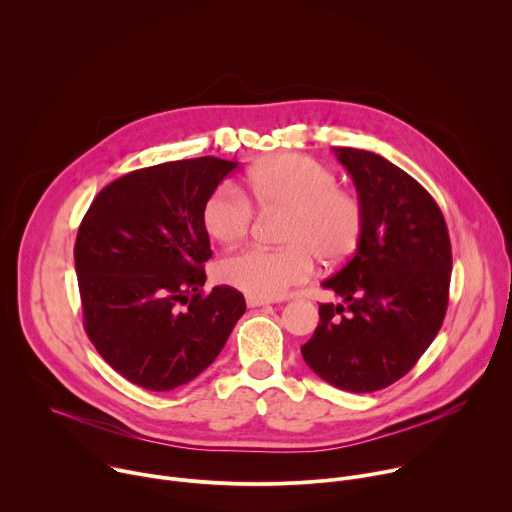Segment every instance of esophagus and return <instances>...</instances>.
Segmentation results:
<instances>
[{
	"label": "esophagus",
	"mask_w": 512,
	"mask_h": 512,
	"mask_svg": "<svg viewBox=\"0 0 512 512\" xmlns=\"http://www.w3.org/2000/svg\"><path fill=\"white\" fill-rule=\"evenodd\" d=\"M245 302H247V306H249V308H259V306L269 304L267 300H261V298H255V296H247V298H245Z\"/></svg>",
	"instance_id": "obj_1"
}]
</instances>
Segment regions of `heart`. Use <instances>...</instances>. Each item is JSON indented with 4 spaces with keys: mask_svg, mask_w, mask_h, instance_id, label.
Segmentation results:
<instances>
[{
    "mask_svg": "<svg viewBox=\"0 0 512 512\" xmlns=\"http://www.w3.org/2000/svg\"><path fill=\"white\" fill-rule=\"evenodd\" d=\"M251 198L261 208H285L283 247H247L223 257L216 277L261 300L283 294L314 273L316 257L326 265L346 261L364 229L360 198L338 186L332 168L302 156L281 154L257 164L247 176ZM253 204L231 182L216 186L202 206L206 235L221 243L241 241L253 223Z\"/></svg>",
    "mask_w": 512,
    "mask_h": 512,
    "instance_id": "1",
    "label": "heart"
}]
</instances>
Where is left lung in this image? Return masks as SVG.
I'll use <instances>...</instances> for the list:
<instances>
[{
    "label": "left lung",
    "mask_w": 512,
    "mask_h": 512,
    "mask_svg": "<svg viewBox=\"0 0 512 512\" xmlns=\"http://www.w3.org/2000/svg\"><path fill=\"white\" fill-rule=\"evenodd\" d=\"M354 180L364 229L352 259L322 285L344 304H322L302 346L326 383L373 393L405 377L440 332L450 298L452 245L431 194L389 160L334 148Z\"/></svg>",
    "instance_id": "obj_1"
}]
</instances>
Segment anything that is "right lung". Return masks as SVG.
Here are the masks:
<instances>
[{
    "mask_svg": "<svg viewBox=\"0 0 512 512\" xmlns=\"http://www.w3.org/2000/svg\"><path fill=\"white\" fill-rule=\"evenodd\" d=\"M237 166L204 156L129 172L83 218L75 243L83 324L109 367L137 387L172 391L196 379L245 314L235 287L202 291L212 257L202 206Z\"/></svg>",
    "mask_w": 512,
    "mask_h": 512,
    "instance_id": "add662e5",
    "label": "right lung"
}]
</instances>
